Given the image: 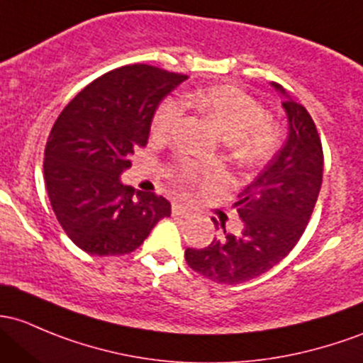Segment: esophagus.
Listing matches in <instances>:
<instances>
[{
    "mask_svg": "<svg viewBox=\"0 0 363 363\" xmlns=\"http://www.w3.org/2000/svg\"><path fill=\"white\" fill-rule=\"evenodd\" d=\"M172 216H175V217H188L189 216V211L184 207V205L174 203V205H172Z\"/></svg>",
    "mask_w": 363,
    "mask_h": 363,
    "instance_id": "obj_1",
    "label": "esophagus"
}]
</instances>
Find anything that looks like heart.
<instances>
[{
  "instance_id": "heart-1",
  "label": "heart",
  "mask_w": 363,
  "mask_h": 363,
  "mask_svg": "<svg viewBox=\"0 0 363 363\" xmlns=\"http://www.w3.org/2000/svg\"><path fill=\"white\" fill-rule=\"evenodd\" d=\"M189 101L230 143L236 158L247 165L269 160L280 146V133L272 120L264 118V109L257 99L231 85H217L194 91ZM182 106L175 99H165L152 116V133L167 135L179 127ZM188 181L196 179L191 169L184 170Z\"/></svg>"
}]
</instances>
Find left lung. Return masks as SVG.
Segmentation results:
<instances>
[{
  "mask_svg": "<svg viewBox=\"0 0 363 363\" xmlns=\"http://www.w3.org/2000/svg\"><path fill=\"white\" fill-rule=\"evenodd\" d=\"M285 95L289 137L281 150L238 194L235 203L243 230L213 238L205 249H186L189 268L217 284L236 285L272 269L303 236L322 186L323 151L306 108ZM213 224L217 223L212 219Z\"/></svg>",
  "mask_w": 363,
  "mask_h": 363,
  "instance_id": "obj_1",
  "label": "left lung"
}]
</instances>
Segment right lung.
Masks as SVG:
<instances>
[{
    "label": "right lung",
    "instance_id": "add662e5",
    "mask_svg": "<svg viewBox=\"0 0 363 363\" xmlns=\"http://www.w3.org/2000/svg\"><path fill=\"white\" fill-rule=\"evenodd\" d=\"M147 64L113 69L79 91L53 123L45 147V184L57 220L91 255H123L140 247L170 203L121 184L133 150L144 147L163 97L181 85Z\"/></svg>",
    "mask_w": 363,
    "mask_h": 363
}]
</instances>
